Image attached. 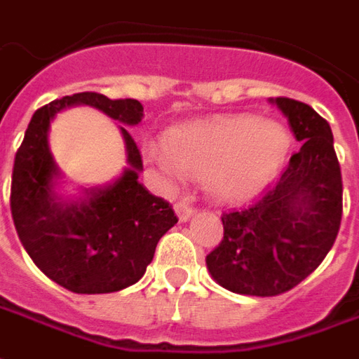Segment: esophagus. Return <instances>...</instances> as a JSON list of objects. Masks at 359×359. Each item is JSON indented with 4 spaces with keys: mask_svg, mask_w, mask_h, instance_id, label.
<instances>
[{
    "mask_svg": "<svg viewBox=\"0 0 359 359\" xmlns=\"http://www.w3.org/2000/svg\"><path fill=\"white\" fill-rule=\"evenodd\" d=\"M174 208H175V215H177V218H180L182 222H187V220L193 216V212H195V207L189 205V201L187 199L177 201V203L174 205Z\"/></svg>",
    "mask_w": 359,
    "mask_h": 359,
    "instance_id": "obj_1",
    "label": "esophagus"
}]
</instances>
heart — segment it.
<instances>
[{
    "instance_id": "obj_1",
    "label": "heart",
    "mask_w": 359,
    "mask_h": 359,
    "mask_svg": "<svg viewBox=\"0 0 359 359\" xmlns=\"http://www.w3.org/2000/svg\"><path fill=\"white\" fill-rule=\"evenodd\" d=\"M292 135L274 119L230 116L177 129L152 158L172 177L203 175L215 199L240 201L271 182L288 156Z\"/></svg>"
}]
</instances>
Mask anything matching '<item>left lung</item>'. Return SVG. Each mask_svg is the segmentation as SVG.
Returning <instances> with one entry per match:
<instances>
[{
  "label": "left lung",
  "mask_w": 359,
  "mask_h": 359,
  "mask_svg": "<svg viewBox=\"0 0 359 359\" xmlns=\"http://www.w3.org/2000/svg\"><path fill=\"white\" fill-rule=\"evenodd\" d=\"M274 102L302 147L248 207L222 212L224 238L207 255L212 278L243 296L297 286L321 265L342 220V174L327 119L299 100Z\"/></svg>",
  "instance_id": "8db88e82"
}]
</instances>
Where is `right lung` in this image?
<instances>
[{
    "instance_id": "1",
    "label": "right lung",
    "mask_w": 359,
    "mask_h": 359,
    "mask_svg": "<svg viewBox=\"0 0 359 359\" xmlns=\"http://www.w3.org/2000/svg\"><path fill=\"white\" fill-rule=\"evenodd\" d=\"M71 104H88L111 119L135 126L143 106L133 98L111 100L100 93H77L34 111L11 177V215L22 248L42 273L75 294H108L131 286L151 265L156 243L177 222L172 205L139 184L143 158L121 127L127 147L123 175L88 201L60 203L53 177L60 174L48 147L50 121Z\"/></svg>"
}]
</instances>
